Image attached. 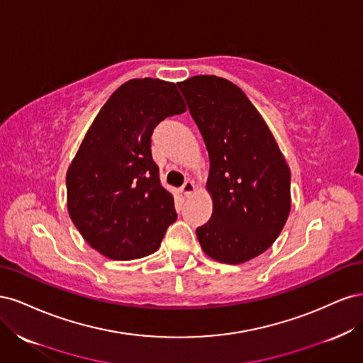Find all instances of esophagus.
I'll return each instance as SVG.
<instances>
[{"label":"esophagus","mask_w":363,"mask_h":363,"mask_svg":"<svg viewBox=\"0 0 363 363\" xmlns=\"http://www.w3.org/2000/svg\"><path fill=\"white\" fill-rule=\"evenodd\" d=\"M180 191L184 196H189L192 192H195V184L192 182H186L180 188Z\"/></svg>","instance_id":"esophagus-1"}]
</instances>
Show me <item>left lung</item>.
<instances>
[{"mask_svg":"<svg viewBox=\"0 0 363 363\" xmlns=\"http://www.w3.org/2000/svg\"><path fill=\"white\" fill-rule=\"evenodd\" d=\"M211 160L212 218L196 228L208 257L238 265L267 251L291 211V171L257 108L216 75L177 83Z\"/></svg>","mask_w":363,"mask_h":363,"instance_id":"left-lung-1","label":"left lung"}]
</instances>
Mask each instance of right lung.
I'll use <instances>...</instances> for the list:
<instances>
[{"instance_id": "right-lung-1", "label": "right lung", "mask_w": 363, "mask_h": 363, "mask_svg": "<svg viewBox=\"0 0 363 363\" xmlns=\"http://www.w3.org/2000/svg\"><path fill=\"white\" fill-rule=\"evenodd\" d=\"M183 112L174 83L133 79L111 95L87 130L67 172L68 212L103 256L145 257L177 219L151 156V135L160 121Z\"/></svg>"}]
</instances>
